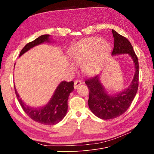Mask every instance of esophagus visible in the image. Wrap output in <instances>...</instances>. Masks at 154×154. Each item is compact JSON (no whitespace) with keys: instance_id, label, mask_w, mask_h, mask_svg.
<instances>
[{"instance_id":"obj_1","label":"esophagus","mask_w":154,"mask_h":154,"mask_svg":"<svg viewBox=\"0 0 154 154\" xmlns=\"http://www.w3.org/2000/svg\"><path fill=\"white\" fill-rule=\"evenodd\" d=\"M81 83H82V82H81L80 80H76L75 82H74V88H76L79 85H80Z\"/></svg>"}]
</instances>
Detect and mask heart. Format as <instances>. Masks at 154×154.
<instances>
[{
	"mask_svg": "<svg viewBox=\"0 0 154 154\" xmlns=\"http://www.w3.org/2000/svg\"><path fill=\"white\" fill-rule=\"evenodd\" d=\"M110 49V45L101 37L82 40L69 48L68 53L74 62L82 64L85 74H93L98 71L102 58Z\"/></svg>",
	"mask_w": 154,
	"mask_h": 154,
	"instance_id": "obj_1",
	"label": "heart"
}]
</instances>
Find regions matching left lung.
I'll return each instance as SVG.
<instances>
[{
	"instance_id": "8db88e82",
	"label": "left lung",
	"mask_w": 154,
	"mask_h": 154,
	"mask_svg": "<svg viewBox=\"0 0 154 154\" xmlns=\"http://www.w3.org/2000/svg\"><path fill=\"white\" fill-rule=\"evenodd\" d=\"M112 32L114 38V45L112 54H128L135 64L136 72L129 87L119 94L109 96L100 81V75L88 78L85 81L88 88V105L90 110L97 117L102 119H114L125 113L136 96L139 85V63L132 45L125 36L114 29Z\"/></svg>"
}]
</instances>
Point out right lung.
I'll use <instances>...</instances> for the list:
<instances>
[{"mask_svg":"<svg viewBox=\"0 0 154 154\" xmlns=\"http://www.w3.org/2000/svg\"><path fill=\"white\" fill-rule=\"evenodd\" d=\"M44 42H49V35H41L33 41L27 44L22 49L19 57L35 46ZM72 81L62 82L59 84L48 104L39 109L32 108L26 105L20 98L15 88L17 99L26 114L36 122L44 125H55L62 121L67 111V100L69 96L74 90Z\"/></svg>","mask_w":154,"mask_h":154,"instance_id":"obj_1","label":"right lung"}]
</instances>
